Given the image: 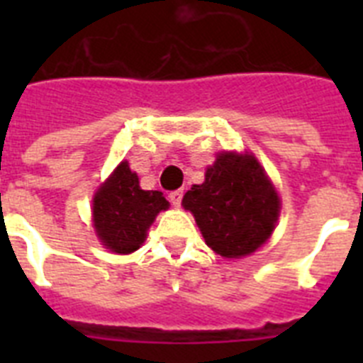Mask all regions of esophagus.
Returning a JSON list of instances; mask_svg holds the SVG:
<instances>
[{
  "label": "esophagus",
  "mask_w": 363,
  "mask_h": 363,
  "mask_svg": "<svg viewBox=\"0 0 363 363\" xmlns=\"http://www.w3.org/2000/svg\"><path fill=\"white\" fill-rule=\"evenodd\" d=\"M182 198H184V189H176V191H172L171 194H169V200H171V203L174 205V207H179Z\"/></svg>",
  "instance_id": "1"
}]
</instances>
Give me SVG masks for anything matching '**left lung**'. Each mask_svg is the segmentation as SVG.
<instances>
[{
	"label": "left lung",
	"instance_id": "8db88e82",
	"mask_svg": "<svg viewBox=\"0 0 363 363\" xmlns=\"http://www.w3.org/2000/svg\"><path fill=\"white\" fill-rule=\"evenodd\" d=\"M182 203L194 214L207 245L225 258L255 252L280 213V198L251 154H220Z\"/></svg>",
	"mask_w": 363,
	"mask_h": 363
}]
</instances>
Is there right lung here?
Wrapping results in <instances>:
<instances>
[{
	"instance_id": "obj_1",
	"label": "right lung",
	"mask_w": 363,
	"mask_h": 363,
	"mask_svg": "<svg viewBox=\"0 0 363 363\" xmlns=\"http://www.w3.org/2000/svg\"><path fill=\"white\" fill-rule=\"evenodd\" d=\"M169 201L160 191L140 189L136 172L121 162L104 187L96 192L92 214L94 229L107 249L129 255L145 242L147 229Z\"/></svg>"
}]
</instances>
